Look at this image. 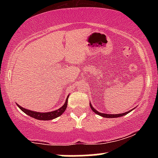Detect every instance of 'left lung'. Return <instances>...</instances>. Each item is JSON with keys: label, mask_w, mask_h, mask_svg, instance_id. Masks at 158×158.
Here are the masks:
<instances>
[{"label": "left lung", "mask_w": 158, "mask_h": 158, "mask_svg": "<svg viewBox=\"0 0 158 158\" xmlns=\"http://www.w3.org/2000/svg\"><path fill=\"white\" fill-rule=\"evenodd\" d=\"M90 108H91V110H93L94 113H96L98 115L101 116V117H106V118H116V117H123V116L126 115V114H128L130 111H131L132 110H129V111H127L126 113H123V114H102V113H100V112L97 111V110L95 109V108H94V107L92 106V105L90 103Z\"/></svg>", "instance_id": "left-lung-1"}]
</instances>
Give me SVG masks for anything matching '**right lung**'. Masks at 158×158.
Instances as JSON below:
<instances>
[{
	"mask_svg": "<svg viewBox=\"0 0 158 158\" xmlns=\"http://www.w3.org/2000/svg\"><path fill=\"white\" fill-rule=\"evenodd\" d=\"M68 97L67 98L64 104L60 108H59V109L56 110H53V111L46 112V113H41V112L32 111V110L22 108V107L20 106L18 104L17 106L23 112H24V113L27 114L28 116H30V117H32V118L39 119V120H50V119L57 118L58 117H59V116H61V114L64 113V110H66L67 106H68Z\"/></svg>",
	"mask_w": 158,
	"mask_h": 158,
	"instance_id": "1",
	"label": "right lung"
}]
</instances>
